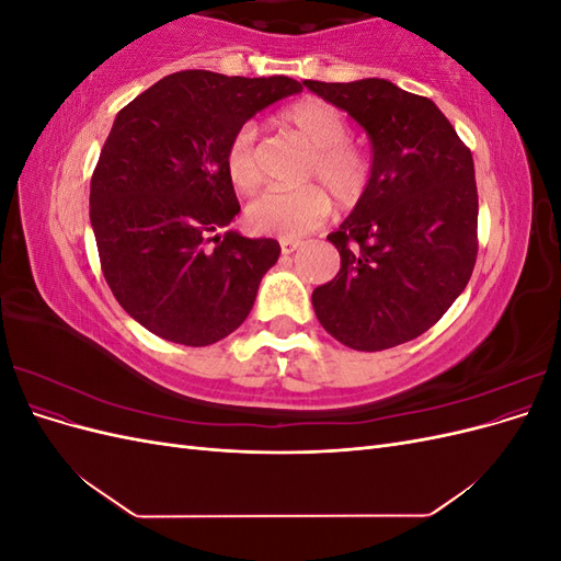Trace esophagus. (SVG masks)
Segmentation results:
<instances>
[{
    "label": "esophagus",
    "instance_id": "34e87169",
    "mask_svg": "<svg viewBox=\"0 0 561 561\" xmlns=\"http://www.w3.org/2000/svg\"><path fill=\"white\" fill-rule=\"evenodd\" d=\"M299 248H301V241H287V239L280 241V252H283V254H293V252L299 250Z\"/></svg>",
    "mask_w": 561,
    "mask_h": 561
}]
</instances>
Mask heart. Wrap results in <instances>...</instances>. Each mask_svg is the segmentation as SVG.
<instances>
[{
	"label": "heart",
	"instance_id": "1",
	"mask_svg": "<svg viewBox=\"0 0 561 561\" xmlns=\"http://www.w3.org/2000/svg\"><path fill=\"white\" fill-rule=\"evenodd\" d=\"M280 124L311 147L304 180H313L339 203L351 206L369 182V161L348 142V122L342 110L320 98H304L280 114ZM225 171L239 192H252L262 182L257 130L252 124L231 135L225 149ZM330 215V198L316 184L299 190H276L254 198L248 206V225L260 236L299 239L313 231Z\"/></svg>",
	"mask_w": 561,
	"mask_h": 561
}]
</instances>
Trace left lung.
<instances>
[{
  "label": "left lung",
  "instance_id": "1",
  "mask_svg": "<svg viewBox=\"0 0 561 561\" xmlns=\"http://www.w3.org/2000/svg\"><path fill=\"white\" fill-rule=\"evenodd\" d=\"M304 87L348 112L375 154L365 194L328 236L342 268L313 290L316 316L355 351L412 342L466 290L478 260L470 149L433 100L386 79Z\"/></svg>",
  "mask_w": 561,
  "mask_h": 561
}]
</instances>
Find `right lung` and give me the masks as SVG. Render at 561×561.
Instances as JSON below:
<instances>
[{
  "label": "right lung",
  "instance_id": "obj_1",
  "mask_svg": "<svg viewBox=\"0 0 561 561\" xmlns=\"http://www.w3.org/2000/svg\"><path fill=\"white\" fill-rule=\"evenodd\" d=\"M299 91L290 77L184 70L116 114L91 178V225L112 295L149 332L208 346L248 318L280 245L210 236L241 213L225 149L248 118Z\"/></svg>",
  "mask_w": 561,
  "mask_h": 561
}]
</instances>
